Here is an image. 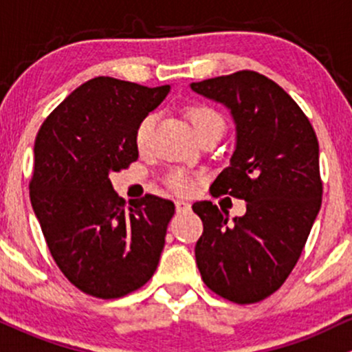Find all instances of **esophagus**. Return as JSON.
I'll use <instances>...</instances> for the list:
<instances>
[{"label": "esophagus", "mask_w": 352, "mask_h": 352, "mask_svg": "<svg viewBox=\"0 0 352 352\" xmlns=\"http://www.w3.org/2000/svg\"><path fill=\"white\" fill-rule=\"evenodd\" d=\"M190 207H192V205H190L188 201H184V200H177L175 201V208H177V212H179V213L188 212Z\"/></svg>", "instance_id": "esophagus-1"}]
</instances>
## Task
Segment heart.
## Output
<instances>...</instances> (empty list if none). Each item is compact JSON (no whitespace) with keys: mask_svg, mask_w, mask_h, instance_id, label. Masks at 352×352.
<instances>
[{"mask_svg":"<svg viewBox=\"0 0 352 352\" xmlns=\"http://www.w3.org/2000/svg\"><path fill=\"white\" fill-rule=\"evenodd\" d=\"M187 117L199 139L201 135L207 134H223L225 120L215 109L205 106V104H193V106L187 109ZM153 125H155V116L153 114L144 116L140 119V122L137 124L134 132V142L139 151L147 148L153 132ZM165 182L179 195H190L193 192V185H195L193 177L182 170L170 172Z\"/></svg>","mask_w":352,"mask_h":352,"instance_id":"b5f03b06","label":"heart"}]
</instances>
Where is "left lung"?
<instances>
[{"label": "left lung", "instance_id": "1", "mask_svg": "<svg viewBox=\"0 0 352 352\" xmlns=\"http://www.w3.org/2000/svg\"><path fill=\"white\" fill-rule=\"evenodd\" d=\"M192 89L225 104L236 124V148L210 192L246 201V213L232 225L212 201L193 204L204 221L197 266L218 296L252 305L286 281L321 208L318 137L288 92L254 71L192 82Z\"/></svg>", "mask_w": 352, "mask_h": 352}]
</instances>
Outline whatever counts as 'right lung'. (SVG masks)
<instances>
[{
	"instance_id": "1",
	"label": "right lung",
	"mask_w": 352,
	"mask_h": 352,
	"mask_svg": "<svg viewBox=\"0 0 352 352\" xmlns=\"http://www.w3.org/2000/svg\"><path fill=\"white\" fill-rule=\"evenodd\" d=\"M168 91L94 78L67 96L36 135L31 205L56 265L94 298L116 300L142 288L159 265L175 205L145 195L125 207L109 173L139 159L137 124Z\"/></svg>"
}]
</instances>
